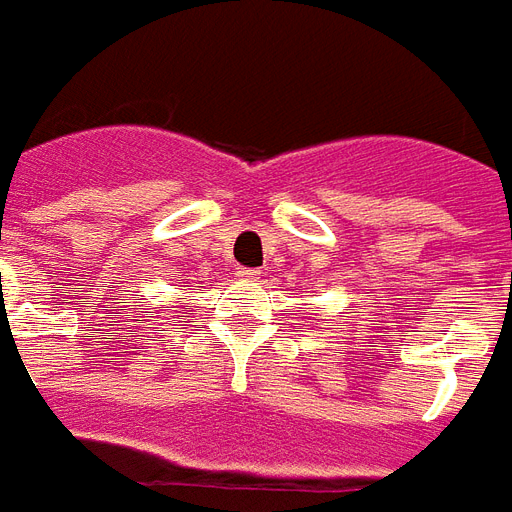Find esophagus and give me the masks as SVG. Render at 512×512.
<instances>
[{
	"mask_svg": "<svg viewBox=\"0 0 512 512\" xmlns=\"http://www.w3.org/2000/svg\"><path fill=\"white\" fill-rule=\"evenodd\" d=\"M239 276H241V282H257V279H260V271H257V268H241L239 271Z\"/></svg>",
	"mask_w": 512,
	"mask_h": 512,
	"instance_id": "obj_1",
	"label": "esophagus"
}]
</instances>
